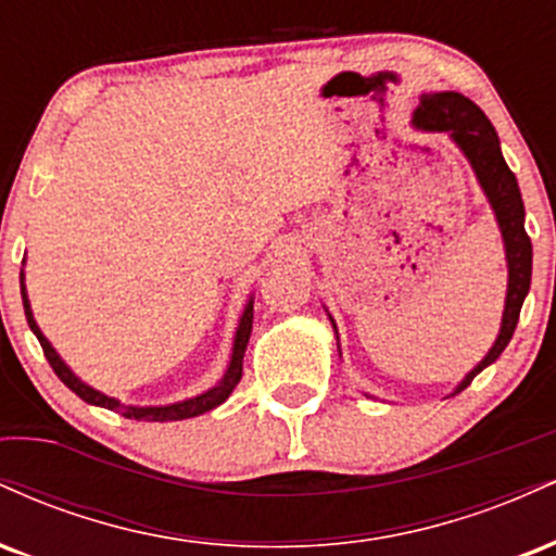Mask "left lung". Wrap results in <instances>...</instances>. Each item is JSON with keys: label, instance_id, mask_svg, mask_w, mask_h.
Masks as SVG:
<instances>
[{"label": "left lung", "instance_id": "1", "mask_svg": "<svg viewBox=\"0 0 556 556\" xmlns=\"http://www.w3.org/2000/svg\"><path fill=\"white\" fill-rule=\"evenodd\" d=\"M410 125L420 132H444V136L460 149V154L468 159L470 169H473L476 180L481 185L483 195H486L491 212H494L496 227H500L502 235L504 261H507V295H504L500 334H496L489 353L483 355V358L476 363V368H470L460 384L455 387L452 394H457L463 392L483 368L500 358L504 348L513 340L515 327H518L522 300H526L528 290H531L533 248L531 238L526 235V208H522L518 180H515L507 162H504L500 136H496L494 125L489 123L486 114L478 110L473 101L465 99L463 93H420ZM327 316L331 321V329H334L337 334V324L329 311ZM337 348H340V337H337Z\"/></svg>", "mask_w": 556, "mask_h": 556}]
</instances>
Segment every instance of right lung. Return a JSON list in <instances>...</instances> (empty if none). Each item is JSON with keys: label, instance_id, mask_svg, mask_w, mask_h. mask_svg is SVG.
I'll return each mask as SVG.
<instances>
[{"label": "right lung", "instance_id": "obj_1", "mask_svg": "<svg viewBox=\"0 0 556 556\" xmlns=\"http://www.w3.org/2000/svg\"><path fill=\"white\" fill-rule=\"evenodd\" d=\"M23 264H25V261H23ZM21 295H23V308H25V318H28V327L36 334V340L41 342L43 355H47V361L52 363L54 374L60 376V379L65 381V387L73 389V392L78 394L83 402H88V405L106 407V410L119 413V416H125V418L156 420V424H167V420H182V418L203 416V413L219 407L222 402H225L229 394H232V389L238 387V381L242 376V355H245L248 340H251V329H253V295H248L245 308H242V314H240L238 329H235L232 355H229L225 376H222V379L216 381L214 387H208L206 392L195 394V397H185V400L169 402V405H127V402H119L117 397H112V394H104V392H99V389H93L91 384H86V381H83L80 376L75 374L65 361H62V355L56 353L54 344L49 342L47 337H43L41 327L36 324L34 311H30L28 290H25V271L23 269H21Z\"/></svg>", "mask_w": 556, "mask_h": 556}]
</instances>
